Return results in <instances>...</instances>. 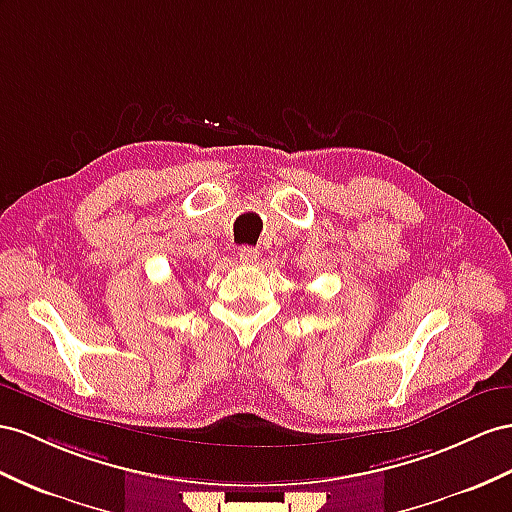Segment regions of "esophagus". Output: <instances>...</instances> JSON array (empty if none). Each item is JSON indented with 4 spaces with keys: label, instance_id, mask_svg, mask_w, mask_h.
Returning a JSON list of instances; mask_svg holds the SVG:
<instances>
[{
    "label": "esophagus",
    "instance_id": "34e87169",
    "mask_svg": "<svg viewBox=\"0 0 512 512\" xmlns=\"http://www.w3.org/2000/svg\"><path fill=\"white\" fill-rule=\"evenodd\" d=\"M238 257H240L242 264L251 266V264H255V261H257L259 253H257V248H253V246H242L240 251H238Z\"/></svg>",
    "mask_w": 512,
    "mask_h": 512
}]
</instances>
